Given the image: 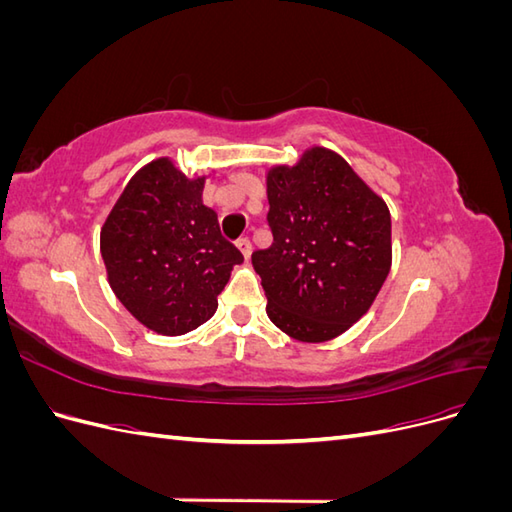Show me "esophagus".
Listing matches in <instances>:
<instances>
[{"instance_id": "34e87169", "label": "esophagus", "mask_w": 512, "mask_h": 512, "mask_svg": "<svg viewBox=\"0 0 512 512\" xmlns=\"http://www.w3.org/2000/svg\"><path fill=\"white\" fill-rule=\"evenodd\" d=\"M237 247H239V250H241V254L247 258V260H250V256H252V243H250V239H239L237 241Z\"/></svg>"}]
</instances>
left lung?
I'll list each match as a JSON object with an SVG mask.
<instances>
[{
	"label": "left lung",
	"instance_id": "left-lung-1",
	"mask_svg": "<svg viewBox=\"0 0 512 512\" xmlns=\"http://www.w3.org/2000/svg\"><path fill=\"white\" fill-rule=\"evenodd\" d=\"M273 243L252 254L277 329L329 342L367 314L391 271V213L384 198L327 147L267 173Z\"/></svg>",
	"mask_w": 512,
	"mask_h": 512
}]
</instances>
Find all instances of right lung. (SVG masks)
<instances>
[{
  "instance_id": "add662e5",
  "label": "right lung",
  "mask_w": 512,
  "mask_h": 512,
  "mask_svg": "<svg viewBox=\"0 0 512 512\" xmlns=\"http://www.w3.org/2000/svg\"><path fill=\"white\" fill-rule=\"evenodd\" d=\"M203 177H185L170 158L136 170L100 230L108 284L128 312L160 335L198 329L243 256L218 213L203 205Z\"/></svg>"
}]
</instances>
